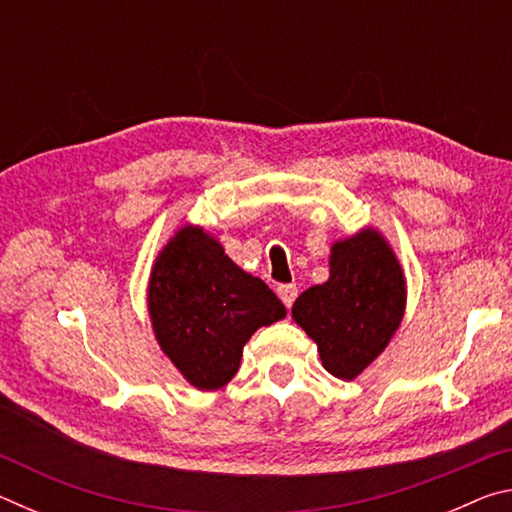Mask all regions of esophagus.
<instances>
[{
	"instance_id": "esophagus-1",
	"label": "esophagus",
	"mask_w": 512,
	"mask_h": 512,
	"mask_svg": "<svg viewBox=\"0 0 512 512\" xmlns=\"http://www.w3.org/2000/svg\"><path fill=\"white\" fill-rule=\"evenodd\" d=\"M277 296L284 302V307L289 309L298 298V287L296 284H282V287H277Z\"/></svg>"
}]
</instances>
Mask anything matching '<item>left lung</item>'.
<instances>
[{
  "label": "left lung",
  "instance_id": "left-lung-1",
  "mask_svg": "<svg viewBox=\"0 0 512 512\" xmlns=\"http://www.w3.org/2000/svg\"><path fill=\"white\" fill-rule=\"evenodd\" d=\"M404 305L402 266L386 239L366 228L336 241L329 280L300 293L291 314L316 341L325 370L350 381L384 352Z\"/></svg>",
  "mask_w": 512,
  "mask_h": 512
}]
</instances>
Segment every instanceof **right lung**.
Instances as JSON below:
<instances>
[{
    "label": "right lung",
    "mask_w": 512,
    "mask_h": 512,
    "mask_svg": "<svg viewBox=\"0 0 512 512\" xmlns=\"http://www.w3.org/2000/svg\"><path fill=\"white\" fill-rule=\"evenodd\" d=\"M155 339L189 384L216 391L235 377L262 325L287 316L280 298L232 262L203 228L185 225L155 259L149 282Z\"/></svg>",
    "instance_id": "add662e5"
}]
</instances>
